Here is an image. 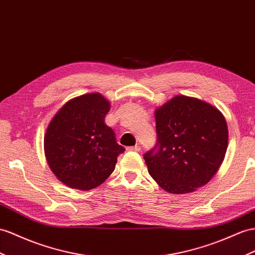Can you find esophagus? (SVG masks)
Returning <instances> with one entry per match:
<instances>
[{
  "label": "esophagus",
  "mask_w": 255,
  "mask_h": 255,
  "mask_svg": "<svg viewBox=\"0 0 255 255\" xmlns=\"http://www.w3.org/2000/svg\"><path fill=\"white\" fill-rule=\"evenodd\" d=\"M141 147L139 145H134V146H128L127 151H134V152H140Z\"/></svg>",
  "instance_id": "esophagus-1"
}]
</instances>
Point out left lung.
Wrapping results in <instances>:
<instances>
[{
    "mask_svg": "<svg viewBox=\"0 0 255 255\" xmlns=\"http://www.w3.org/2000/svg\"><path fill=\"white\" fill-rule=\"evenodd\" d=\"M157 142L144 157L148 172L171 194L204 186L224 160L228 143L226 121L205 101L175 96L155 111Z\"/></svg>",
    "mask_w": 255,
    "mask_h": 255,
    "instance_id": "1",
    "label": "left lung"
}]
</instances>
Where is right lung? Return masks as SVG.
I'll return each mask as SVG.
<instances>
[{
  "instance_id": "add662e5",
  "label": "right lung",
  "mask_w": 255,
  "mask_h": 255,
  "mask_svg": "<svg viewBox=\"0 0 255 255\" xmlns=\"http://www.w3.org/2000/svg\"><path fill=\"white\" fill-rule=\"evenodd\" d=\"M111 109L100 94L71 99L51 120L44 136V151L51 171L71 188L88 191L114 171L125 148L104 124Z\"/></svg>"
}]
</instances>
